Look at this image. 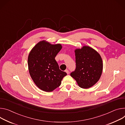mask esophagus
Here are the masks:
<instances>
[{
	"label": "esophagus",
	"instance_id": "esophagus-1",
	"mask_svg": "<svg viewBox=\"0 0 125 125\" xmlns=\"http://www.w3.org/2000/svg\"><path fill=\"white\" fill-rule=\"evenodd\" d=\"M65 72L67 74H69V70H67V69H66V70H65Z\"/></svg>",
	"mask_w": 125,
	"mask_h": 125
}]
</instances>
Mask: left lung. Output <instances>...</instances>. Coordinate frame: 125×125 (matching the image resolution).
Wrapping results in <instances>:
<instances>
[{"label": "left lung", "instance_id": "8db88e82", "mask_svg": "<svg viewBox=\"0 0 125 125\" xmlns=\"http://www.w3.org/2000/svg\"><path fill=\"white\" fill-rule=\"evenodd\" d=\"M76 68L70 75L78 86L88 89L99 80L103 71V61L99 53L88 46L75 50Z\"/></svg>", "mask_w": 125, "mask_h": 125}]
</instances>
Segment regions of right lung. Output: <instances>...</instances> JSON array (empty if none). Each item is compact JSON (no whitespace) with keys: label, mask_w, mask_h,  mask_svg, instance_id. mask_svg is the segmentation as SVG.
<instances>
[{"label":"right lung","mask_w":125,"mask_h":125,"mask_svg":"<svg viewBox=\"0 0 125 125\" xmlns=\"http://www.w3.org/2000/svg\"><path fill=\"white\" fill-rule=\"evenodd\" d=\"M61 44H52L46 40L37 43L28 57L30 75L41 90L50 92L56 89L67 73L59 69L55 57L62 49Z\"/></svg>","instance_id":"1"}]
</instances>
